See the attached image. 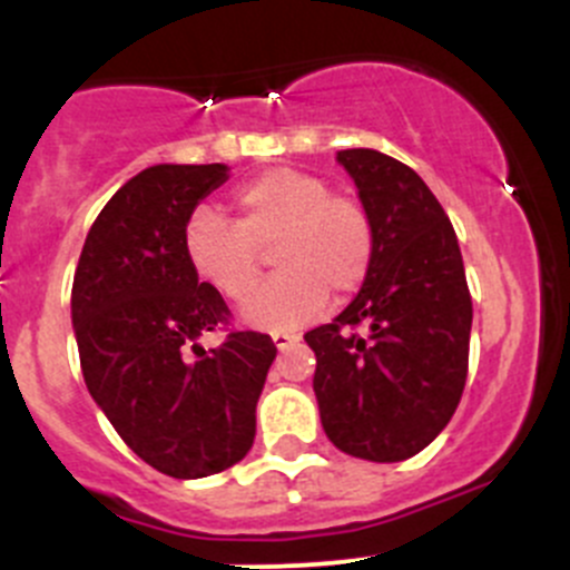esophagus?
<instances>
[{
	"label": "esophagus",
	"instance_id": "obj_1",
	"mask_svg": "<svg viewBox=\"0 0 570 570\" xmlns=\"http://www.w3.org/2000/svg\"><path fill=\"white\" fill-rule=\"evenodd\" d=\"M273 342L278 350H286L289 344L301 342V336H297V333H273Z\"/></svg>",
	"mask_w": 570,
	"mask_h": 570
}]
</instances>
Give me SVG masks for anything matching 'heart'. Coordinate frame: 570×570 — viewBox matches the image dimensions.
Returning a JSON list of instances; mask_svg holds the SVG:
<instances>
[{"instance_id": "obj_1", "label": "heart", "mask_w": 570, "mask_h": 570, "mask_svg": "<svg viewBox=\"0 0 570 570\" xmlns=\"http://www.w3.org/2000/svg\"><path fill=\"white\" fill-rule=\"evenodd\" d=\"M237 223L198 209L187 223L184 250L193 273L228 303L248 301L262 278V253L273 250V281L245 306L264 331H292L331 301H344L370 278L377 232L364 200L331 193L317 174L273 168L239 184Z\"/></svg>"}]
</instances>
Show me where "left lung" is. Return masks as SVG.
Returning <instances> with one entry per match:
<instances>
[{"label": "left lung", "instance_id": "8db88e82", "mask_svg": "<svg viewBox=\"0 0 570 570\" xmlns=\"http://www.w3.org/2000/svg\"><path fill=\"white\" fill-rule=\"evenodd\" d=\"M377 232L370 278L306 333L322 430L353 458L396 463L450 424L469 372L471 295L461 245L416 170L375 148L336 154Z\"/></svg>", "mask_w": 570, "mask_h": 570}]
</instances>
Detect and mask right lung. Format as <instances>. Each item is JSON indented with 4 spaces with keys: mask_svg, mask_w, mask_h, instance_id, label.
<instances>
[{
    "mask_svg": "<svg viewBox=\"0 0 570 570\" xmlns=\"http://www.w3.org/2000/svg\"><path fill=\"white\" fill-rule=\"evenodd\" d=\"M228 165H154L124 184L85 239L71 322L88 392L137 458L176 480L239 463L256 435V402L275 358L273 338L200 336L228 320L198 284L184 250L195 206Z\"/></svg>",
    "mask_w": 570,
    "mask_h": 570,
    "instance_id": "obj_1",
    "label": "right lung"
}]
</instances>
